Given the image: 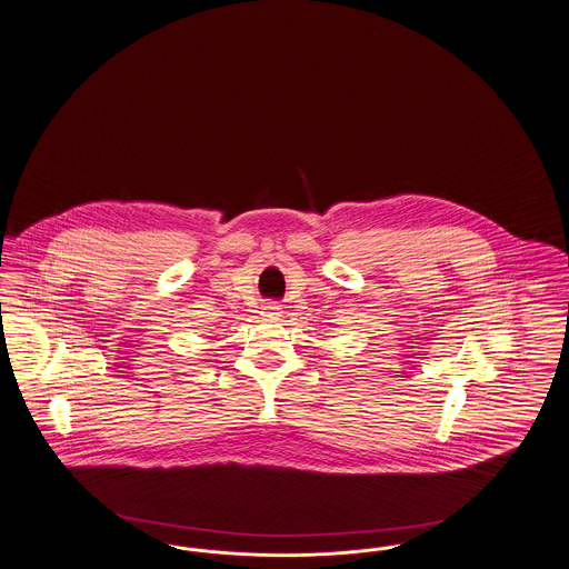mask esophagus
<instances>
[{
    "label": "esophagus",
    "mask_w": 569,
    "mask_h": 569,
    "mask_svg": "<svg viewBox=\"0 0 569 569\" xmlns=\"http://www.w3.org/2000/svg\"><path fill=\"white\" fill-rule=\"evenodd\" d=\"M280 308L278 306H266V317H270V319H276V317H280V312H278Z\"/></svg>",
    "instance_id": "esophagus-1"
}]
</instances>
